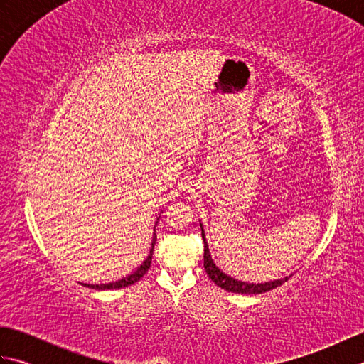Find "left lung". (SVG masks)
Here are the masks:
<instances>
[{"instance_id": "left-lung-1", "label": "left lung", "mask_w": 364, "mask_h": 364, "mask_svg": "<svg viewBox=\"0 0 364 364\" xmlns=\"http://www.w3.org/2000/svg\"><path fill=\"white\" fill-rule=\"evenodd\" d=\"M200 227H202V225H200ZM202 237H203V242H205V258H203L205 270H206V274L210 275L211 280L218 286H220L222 289H225L228 292H236V294H262V292H267L270 289L277 288V286H282L286 280H288V277H284V278H280V280H274V282H269V283H258V284L235 280V278H231L230 275L223 274L222 270L214 264L210 249H208L203 228H202Z\"/></svg>"}]
</instances>
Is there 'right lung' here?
Instances as JSON below:
<instances>
[{
  "instance_id": "1",
  "label": "right lung",
  "mask_w": 364,
  "mask_h": 364,
  "mask_svg": "<svg viewBox=\"0 0 364 364\" xmlns=\"http://www.w3.org/2000/svg\"><path fill=\"white\" fill-rule=\"evenodd\" d=\"M154 242H156V235L153 236V241H151V249H150V253L149 257H146V259L142 262L141 267H137V270H134L133 274L122 278V280L119 282H114V283H107V284H84L87 286V288H92V289H119V288H125V286H129L136 283L137 280H141V278L145 275L146 270H149L150 264H151V257H153V249H154Z\"/></svg>"
}]
</instances>
